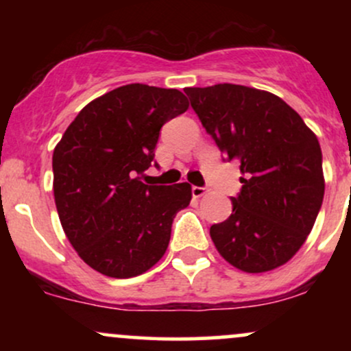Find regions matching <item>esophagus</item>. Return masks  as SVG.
<instances>
[{"mask_svg":"<svg viewBox=\"0 0 351 351\" xmlns=\"http://www.w3.org/2000/svg\"><path fill=\"white\" fill-rule=\"evenodd\" d=\"M191 193H193V196H195V198H201V196L206 195L208 188H204V186H193L191 188Z\"/></svg>","mask_w":351,"mask_h":351,"instance_id":"obj_1","label":"esophagus"}]
</instances>
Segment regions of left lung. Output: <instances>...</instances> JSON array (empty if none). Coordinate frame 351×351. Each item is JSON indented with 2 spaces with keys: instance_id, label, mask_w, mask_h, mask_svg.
Instances as JSON below:
<instances>
[{
  "instance_id": "8db88e82",
  "label": "left lung",
  "mask_w": 351,
  "mask_h": 351,
  "mask_svg": "<svg viewBox=\"0 0 351 351\" xmlns=\"http://www.w3.org/2000/svg\"><path fill=\"white\" fill-rule=\"evenodd\" d=\"M184 92L217 148L241 162L232 215L209 229L217 252L249 274L280 267L305 243L324 201L315 134L271 92L236 84Z\"/></svg>"
}]
</instances>
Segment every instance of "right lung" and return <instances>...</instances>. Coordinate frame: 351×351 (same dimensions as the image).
I'll return each mask as SVG.
<instances>
[{
	"mask_svg": "<svg viewBox=\"0 0 351 351\" xmlns=\"http://www.w3.org/2000/svg\"><path fill=\"white\" fill-rule=\"evenodd\" d=\"M183 92L128 84L88 102L52 155L54 199L80 259L114 279L140 276L163 257L173 217L191 186L145 184L160 128L188 110Z\"/></svg>",
	"mask_w": 351,
	"mask_h": 351,
	"instance_id": "obj_1",
	"label": "right lung"
}]
</instances>
